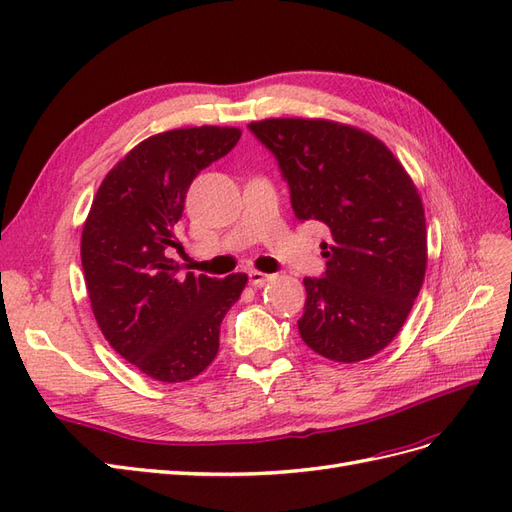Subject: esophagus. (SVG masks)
<instances>
[{
  "mask_svg": "<svg viewBox=\"0 0 512 512\" xmlns=\"http://www.w3.org/2000/svg\"><path fill=\"white\" fill-rule=\"evenodd\" d=\"M247 277H250L252 286H265L271 280V275L262 273V271H250V273H247Z\"/></svg>",
  "mask_w": 512,
  "mask_h": 512,
  "instance_id": "34e87169",
  "label": "esophagus"
}]
</instances>
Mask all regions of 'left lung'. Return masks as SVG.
I'll list each match as a JSON object with an SVG mask.
<instances>
[{
	"mask_svg": "<svg viewBox=\"0 0 512 512\" xmlns=\"http://www.w3.org/2000/svg\"><path fill=\"white\" fill-rule=\"evenodd\" d=\"M250 130L280 162L297 220L331 230L327 271L303 280V342L337 363L369 359L404 327L425 280L421 194L380 138L348 123L286 117Z\"/></svg>",
	"mask_w": 512,
	"mask_h": 512,
	"instance_id": "8db88e82",
	"label": "left lung"
}]
</instances>
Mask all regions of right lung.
Wrapping results in <instances>:
<instances>
[{
    "label": "right lung",
    "mask_w": 512,
    "mask_h": 512,
    "mask_svg": "<svg viewBox=\"0 0 512 512\" xmlns=\"http://www.w3.org/2000/svg\"><path fill=\"white\" fill-rule=\"evenodd\" d=\"M239 128L200 126L153 134L104 177L81 237L91 312L106 342L158 382H185L220 350V324L247 284L181 275L175 247L185 194L200 170L239 143Z\"/></svg>",
    "instance_id": "1"
}]
</instances>
